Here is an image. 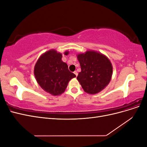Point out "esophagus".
<instances>
[{
  "mask_svg": "<svg viewBox=\"0 0 147 147\" xmlns=\"http://www.w3.org/2000/svg\"><path fill=\"white\" fill-rule=\"evenodd\" d=\"M74 74L75 75V76H76V77H77V75H78V73H77V71H75V72H74Z\"/></svg>",
  "mask_w": 147,
  "mask_h": 147,
  "instance_id": "1",
  "label": "esophagus"
}]
</instances>
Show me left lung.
Listing matches in <instances>:
<instances>
[{
    "label": "left lung",
    "mask_w": 147,
    "mask_h": 147,
    "mask_svg": "<svg viewBox=\"0 0 147 147\" xmlns=\"http://www.w3.org/2000/svg\"><path fill=\"white\" fill-rule=\"evenodd\" d=\"M77 58L81 72L77 77L83 90L90 94L99 92L112 78L113 67L109 59L99 52L87 51L80 53Z\"/></svg>",
    "instance_id": "left-lung-1"
}]
</instances>
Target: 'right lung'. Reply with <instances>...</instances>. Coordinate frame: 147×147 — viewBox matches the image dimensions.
I'll return each mask as SVG.
<instances>
[{
  "mask_svg": "<svg viewBox=\"0 0 147 147\" xmlns=\"http://www.w3.org/2000/svg\"><path fill=\"white\" fill-rule=\"evenodd\" d=\"M69 51L64 53L67 55ZM61 53L50 50L40 56L34 67V75L40 87L53 96L63 93L69 82L75 75L69 70L68 65L62 61Z\"/></svg>",
  "mask_w": 147,
  "mask_h": 147,
  "instance_id": "add662e5",
  "label": "right lung"
}]
</instances>
